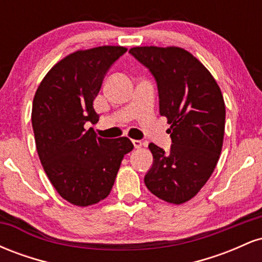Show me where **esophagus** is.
I'll return each mask as SVG.
<instances>
[{
  "label": "esophagus",
  "mask_w": 262,
  "mask_h": 262,
  "mask_svg": "<svg viewBox=\"0 0 262 262\" xmlns=\"http://www.w3.org/2000/svg\"><path fill=\"white\" fill-rule=\"evenodd\" d=\"M133 145L135 149H140L143 146V143H141V140H133Z\"/></svg>",
  "instance_id": "obj_1"
}]
</instances>
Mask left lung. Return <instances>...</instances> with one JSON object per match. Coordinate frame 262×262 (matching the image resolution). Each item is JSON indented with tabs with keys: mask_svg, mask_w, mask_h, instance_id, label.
Masks as SVG:
<instances>
[{
	"mask_svg": "<svg viewBox=\"0 0 262 262\" xmlns=\"http://www.w3.org/2000/svg\"><path fill=\"white\" fill-rule=\"evenodd\" d=\"M129 53L154 76L160 114L171 124L170 151L149 144L154 161L144 182L160 200L185 203L206 185L219 160L223 95L203 64L182 48L135 47Z\"/></svg>",
	"mask_w": 262,
	"mask_h": 262,
	"instance_id": "8db88e82",
	"label": "left lung"
}]
</instances>
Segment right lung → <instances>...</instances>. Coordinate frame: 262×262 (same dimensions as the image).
Masks as SVG:
<instances>
[{"mask_svg":"<svg viewBox=\"0 0 262 262\" xmlns=\"http://www.w3.org/2000/svg\"><path fill=\"white\" fill-rule=\"evenodd\" d=\"M123 47L79 50L54 65L33 100L32 125L45 173L58 193L75 206L98 203L110 194L123 156L134 145L128 138H98L87 122H98L93 101Z\"/></svg>","mask_w":262,"mask_h":262,"instance_id":"add662e5","label":"right lung"}]
</instances>
